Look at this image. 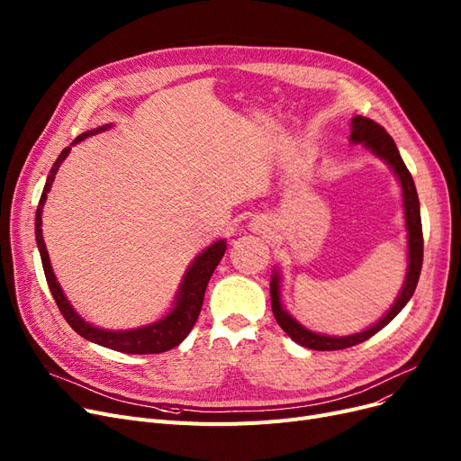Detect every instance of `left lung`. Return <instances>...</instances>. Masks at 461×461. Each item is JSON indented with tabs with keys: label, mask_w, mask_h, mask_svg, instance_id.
I'll return each mask as SVG.
<instances>
[{
	"label": "left lung",
	"mask_w": 461,
	"mask_h": 461,
	"mask_svg": "<svg viewBox=\"0 0 461 461\" xmlns=\"http://www.w3.org/2000/svg\"><path fill=\"white\" fill-rule=\"evenodd\" d=\"M350 141L352 143H362L369 150H373L376 156L384 158L386 162L393 167L395 175L399 176V183H402L403 188V202H405V220H407V230H409V271H407V280L403 285L402 294H399L397 302L393 307L388 311V314L376 322L373 328L348 335V337H328V335H318L309 330H305L302 324H297L295 320L283 309L280 305V297H278V276L275 275L271 280V309L275 314L276 324L283 328L290 339H294L295 343L302 347L312 348V350H343L354 345H359L371 339L375 333H378L384 326H388L392 320L397 316V312L402 311L409 299L412 297L420 271H422V262H424V237H422V220H420V202H418V194L412 176L405 166V162L399 156V150L393 143V139L390 133L376 124L375 120L367 116H354L352 118V133H350Z\"/></svg>",
	"instance_id": "obj_1"
}]
</instances>
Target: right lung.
<instances>
[{
    "mask_svg": "<svg viewBox=\"0 0 461 461\" xmlns=\"http://www.w3.org/2000/svg\"><path fill=\"white\" fill-rule=\"evenodd\" d=\"M105 128H99L94 131H86L81 133L77 139V141H83L85 137L97 133ZM71 147H66L62 150V154L58 156V159L54 162L49 176H47V183L41 194V199H39V205H37V212H35V239H37V247H39V254H41V262H43V271L47 276V285L50 288V294L54 297V302L62 312V316L66 318V322L78 333L81 337L88 339L92 343H97L102 347L113 348L116 352H124V354H159V352H166L175 348L176 345H181L186 335L190 333V330L194 328L195 320L202 312L203 307V297H205V290H207V283L211 275L214 273L216 266L220 264V259H222L224 252H226V241H218L212 247H209L205 252L199 254L195 258V262L190 266V269L186 271V276L183 280V286H181V294H178L176 299V305L175 309L164 318L159 320V322L152 324V326H145V328H139V330H131V331H107V330H99L90 326L88 322L78 316L69 302L66 299L62 288L56 283V276L52 273L50 262H49V254L45 249V241H43V231H41V214H43V205H45V199H47V192L52 186V181L56 176V171L59 167V164L64 162L66 156L69 154Z\"/></svg>",
    "mask_w": 461,
    "mask_h": 461,
    "instance_id": "obj_1",
    "label": "right lung"
}]
</instances>
